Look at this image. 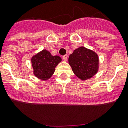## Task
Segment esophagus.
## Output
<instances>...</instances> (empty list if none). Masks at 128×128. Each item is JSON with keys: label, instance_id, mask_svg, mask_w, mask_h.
I'll return each mask as SVG.
<instances>
[{"label": "esophagus", "instance_id": "obj_1", "mask_svg": "<svg viewBox=\"0 0 128 128\" xmlns=\"http://www.w3.org/2000/svg\"><path fill=\"white\" fill-rule=\"evenodd\" d=\"M67 59H68V56L66 55H66H64V56H63V60L64 61H66L67 60Z\"/></svg>", "mask_w": 128, "mask_h": 128}]
</instances>
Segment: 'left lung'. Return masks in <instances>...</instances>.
<instances>
[{
    "label": "left lung",
    "instance_id": "1",
    "mask_svg": "<svg viewBox=\"0 0 128 128\" xmlns=\"http://www.w3.org/2000/svg\"><path fill=\"white\" fill-rule=\"evenodd\" d=\"M68 63L76 76L81 80H86L98 72L99 58L92 50L81 47L70 55Z\"/></svg>",
    "mask_w": 128,
    "mask_h": 128
}]
</instances>
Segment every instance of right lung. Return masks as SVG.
I'll return each instance as SVG.
<instances>
[{"label":"right lung","instance_id":"add662e5","mask_svg":"<svg viewBox=\"0 0 128 128\" xmlns=\"http://www.w3.org/2000/svg\"><path fill=\"white\" fill-rule=\"evenodd\" d=\"M61 61L60 56H52L47 50H43L31 59L34 74L40 80H47L52 76L55 68Z\"/></svg>","mask_w":128,"mask_h":128}]
</instances>
